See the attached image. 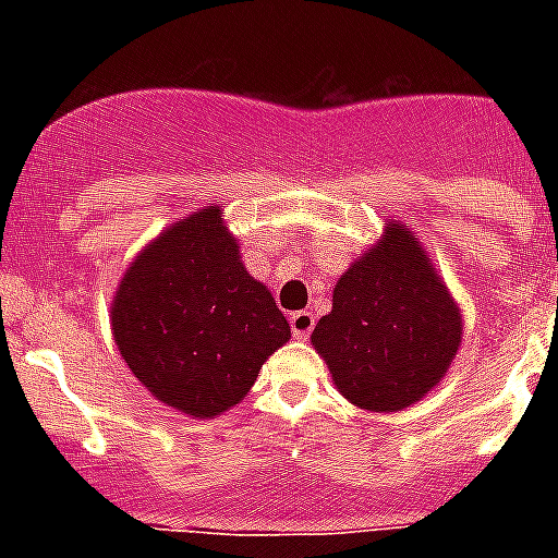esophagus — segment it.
Listing matches in <instances>:
<instances>
[{
    "label": "esophagus",
    "mask_w": 558,
    "mask_h": 558,
    "mask_svg": "<svg viewBox=\"0 0 558 558\" xmlns=\"http://www.w3.org/2000/svg\"><path fill=\"white\" fill-rule=\"evenodd\" d=\"M313 327H315V315L307 313V310H299V313L290 315V329H293V338H299V340L310 338Z\"/></svg>",
    "instance_id": "esophagus-1"
}]
</instances>
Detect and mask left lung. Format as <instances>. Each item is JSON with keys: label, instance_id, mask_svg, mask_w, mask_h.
<instances>
[{"label": "left lung", "instance_id": "1", "mask_svg": "<svg viewBox=\"0 0 558 558\" xmlns=\"http://www.w3.org/2000/svg\"><path fill=\"white\" fill-rule=\"evenodd\" d=\"M461 310L416 234L391 220L383 240L343 270L315 352L343 397L366 411H402L441 383L461 347Z\"/></svg>", "mask_w": 558, "mask_h": 558}]
</instances>
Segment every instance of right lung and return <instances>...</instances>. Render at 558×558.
I'll return each instance as SVG.
<instances>
[{
    "label": "right lung",
    "mask_w": 558,
    "mask_h": 558,
    "mask_svg": "<svg viewBox=\"0 0 558 558\" xmlns=\"http://www.w3.org/2000/svg\"><path fill=\"white\" fill-rule=\"evenodd\" d=\"M111 329L142 386L198 418L234 408L290 340L288 318L245 270L220 206L179 220L133 259L113 295Z\"/></svg>",
    "instance_id": "1"
}]
</instances>
